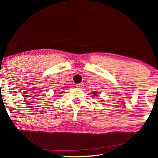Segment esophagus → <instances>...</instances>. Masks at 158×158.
Masks as SVG:
<instances>
[{
  "mask_svg": "<svg viewBox=\"0 0 158 158\" xmlns=\"http://www.w3.org/2000/svg\"><path fill=\"white\" fill-rule=\"evenodd\" d=\"M76 87L78 88V89H81V88L84 87V84H82V83H81V84H76Z\"/></svg>",
  "mask_w": 158,
  "mask_h": 158,
  "instance_id": "esophagus-1",
  "label": "esophagus"
}]
</instances>
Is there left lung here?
<instances>
[{"label": "left lung", "instance_id": "1", "mask_svg": "<svg viewBox=\"0 0 158 158\" xmlns=\"http://www.w3.org/2000/svg\"><path fill=\"white\" fill-rule=\"evenodd\" d=\"M92 93H93V94L94 95H96V93H95V92H92Z\"/></svg>", "mask_w": 158, "mask_h": 158}]
</instances>
